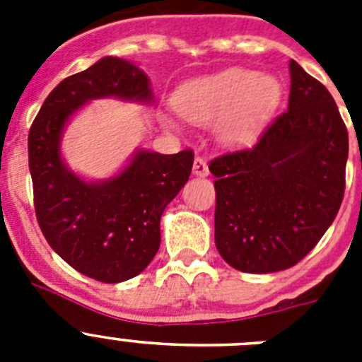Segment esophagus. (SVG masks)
Returning <instances> with one entry per match:
<instances>
[{"label":"esophagus","instance_id":"1","mask_svg":"<svg viewBox=\"0 0 362 362\" xmlns=\"http://www.w3.org/2000/svg\"><path fill=\"white\" fill-rule=\"evenodd\" d=\"M194 175H197V177H206V175L210 174L209 172V163L204 161L203 158H196V161H194Z\"/></svg>","mask_w":362,"mask_h":362}]
</instances>
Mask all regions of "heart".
I'll return each instance as SVG.
<instances>
[{"label": "heart", "mask_w": 362, "mask_h": 362, "mask_svg": "<svg viewBox=\"0 0 362 362\" xmlns=\"http://www.w3.org/2000/svg\"><path fill=\"white\" fill-rule=\"evenodd\" d=\"M283 90L277 78L250 69H226L192 79L172 98L175 112L194 124L217 119V136L226 145H246L272 117ZM166 127H174L161 116Z\"/></svg>", "instance_id": "heart-1"}]
</instances>
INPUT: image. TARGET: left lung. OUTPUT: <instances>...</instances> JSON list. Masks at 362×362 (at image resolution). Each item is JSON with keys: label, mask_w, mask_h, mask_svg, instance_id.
<instances>
[{"label": "left lung", "mask_w": 362, "mask_h": 362, "mask_svg": "<svg viewBox=\"0 0 362 362\" xmlns=\"http://www.w3.org/2000/svg\"><path fill=\"white\" fill-rule=\"evenodd\" d=\"M346 159L348 132L334 98L290 59L288 110L252 148L209 166L221 257L248 274L299 263L337 216Z\"/></svg>", "instance_id": "1"}]
</instances>
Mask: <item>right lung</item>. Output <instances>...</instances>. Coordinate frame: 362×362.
Wrapping results in <instances>:
<instances>
[{"instance_id":"add662e5","label":"right lung","mask_w":362,"mask_h":362,"mask_svg":"<svg viewBox=\"0 0 362 362\" xmlns=\"http://www.w3.org/2000/svg\"><path fill=\"white\" fill-rule=\"evenodd\" d=\"M103 98L153 101L148 76L136 63L101 57L45 99L28 134V168L37 223L52 250L83 276L121 283L158 254L161 216L190 177L194 153L137 148L117 174L81 177L63 159V134L76 112Z\"/></svg>"}]
</instances>
